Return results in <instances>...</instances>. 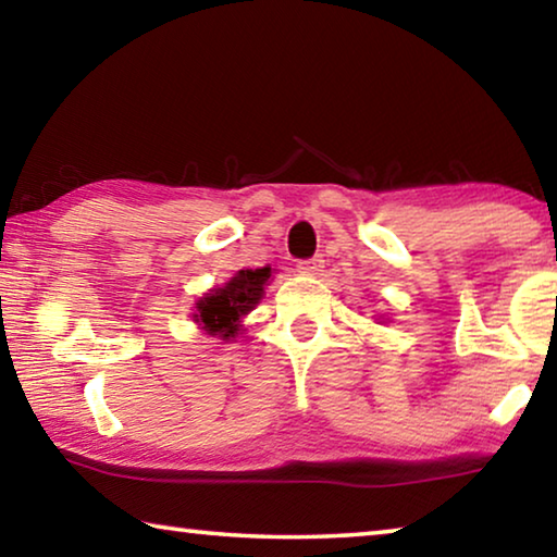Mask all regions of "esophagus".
I'll list each match as a JSON object with an SVG mask.
<instances>
[{"mask_svg":"<svg viewBox=\"0 0 557 557\" xmlns=\"http://www.w3.org/2000/svg\"><path fill=\"white\" fill-rule=\"evenodd\" d=\"M324 268V260L322 258H309V260H299L297 262V270L301 272V275H319Z\"/></svg>","mask_w":557,"mask_h":557,"instance_id":"obj_1","label":"esophagus"}]
</instances>
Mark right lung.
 <instances>
[{"label": "right lung", "mask_w": 557, "mask_h": 557, "mask_svg": "<svg viewBox=\"0 0 557 557\" xmlns=\"http://www.w3.org/2000/svg\"><path fill=\"white\" fill-rule=\"evenodd\" d=\"M272 275L270 268L258 270H238L235 277L225 282L223 287L211 289L196 301L194 322L206 334L219 336L223 342L238 336L243 317L256 309L258 301L265 295V285Z\"/></svg>", "instance_id": "1"}]
</instances>
